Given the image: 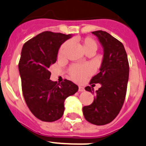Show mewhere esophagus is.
<instances>
[{"instance_id":"obj_1","label":"esophagus","mask_w":146,"mask_h":146,"mask_svg":"<svg viewBox=\"0 0 146 146\" xmlns=\"http://www.w3.org/2000/svg\"><path fill=\"white\" fill-rule=\"evenodd\" d=\"M84 90H84V87H82V86H79V87H78V91H79V92H84Z\"/></svg>"}]
</instances>
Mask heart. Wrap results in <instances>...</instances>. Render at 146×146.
I'll list each match as a JSON object with an SVG mask.
<instances>
[{"label":"heart","instance_id":"1","mask_svg":"<svg viewBox=\"0 0 146 146\" xmlns=\"http://www.w3.org/2000/svg\"><path fill=\"white\" fill-rule=\"evenodd\" d=\"M79 44L86 54H94L98 50V45L97 42L92 37H85L84 39H78ZM69 47V42H66L63 43L59 48L58 52V58L60 59H64L66 56V52ZM92 73V68L89 65H78L73 64L70 66L68 69V74L72 80L76 82H80L87 76L90 75Z\"/></svg>","mask_w":146,"mask_h":146}]
</instances>
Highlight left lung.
I'll return each instance as SVG.
<instances>
[{"mask_svg":"<svg viewBox=\"0 0 146 146\" xmlns=\"http://www.w3.org/2000/svg\"><path fill=\"white\" fill-rule=\"evenodd\" d=\"M92 33L103 46L104 58L100 72L91 78L90 84H101V87L96 91L93 102L84 106L83 114L88 122L101 126L111 122L122 108L127 90L129 64L121 42L106 31ZM85 90L94 93L90 86Z\"/></svg>","mask_w":146,"mask_h":146,"instance_id":"obj_1","label":"left lung"}]
</instances>
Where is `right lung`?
<instances>
[{
	"mask_svg": "<svg viewBox=\"0 0 146 146\" xmlns=\"http://www.w3.org/2000/svg\"><path fill=\"white\" fill-rule=\"evenodd\" d=\"M70 37V35L44 31L23 46L18 64L23 95L31 113L42 121L61 118L64 100L78 90L71 81L64 79L57 84L50 80L49 68L56 62L60 45Z\"/></svg>",
	"mask_w": 146,
	"mask_h": 146,
	"instance_id": "right-lung-1",
	"label": "right lung"
}]
</instances>
